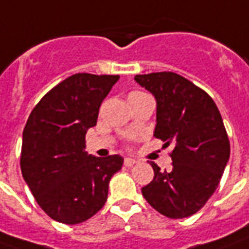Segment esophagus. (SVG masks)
Masks as SVG:
<instances>
[{
    "label": "esophagus",
    "instance_id": "1",
    "mask_svg": "<svg viewBox=\"0 0 249 249\" xmlns=\"http://www.w3.org/2000/svg\"><path fill=\"white\" fill-rule=\"evenodd\" d=\"M134 164H137V160H135V159H131V158H126V159H124V166L126 167H132Z\"/></svg>",
    "mask_w": 249,
    "mask_h": 249
}]
</instances>
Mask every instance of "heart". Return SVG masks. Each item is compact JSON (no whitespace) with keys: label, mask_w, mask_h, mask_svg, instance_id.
I'll use <instances>...</instances> for the list:
<instances>
[{"label":"heart","mask_w":249,"mask_h":249,"mask_svg":"<svg viewBox=\"0 0 249 249\" xmlns=\"http://www.w3.org/2000/svg\"><path fill=\"white\" fill-rule=\"evenodd\" d=\"M138 92H141V91H134V92H131V94H138ZM131 94H130V95H131Z\"/></svg>","instance_id":"heart-1"}]
</instances>
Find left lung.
I'll return each instance as SVG.
<instances>
[{
	"instance_id": "obj_1",
	"label": "left lung",
	"mask_w": 249,
	"mask_h": 249,
	"mask_svg": "<svg viewBox=\"0 0 249 249\" xmlns=\"http://www.w3.org/2000/svg\"><path fill=\"white\" fill-rule=\"evenodd\" d=\"M157 99L154 137L172 144V166L142 188L148 204L171 219L196 213L216 191L230 159V141L220 111L208 94L172 71L135 75Z\"/></svg>"
}]
</instances>
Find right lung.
I'll return each instance as SVG.
<instances>
[{
  "instance_id": "right-lung-1",
  "label": "right lung",
  "mask_w": 249,
  "mask_h": 249,
  "mask_svg": "<svg viewBox=\"0 0 249 249\" xmlns=\"http://www.w3.org/2000/svg\"><path fill=\"white\" fill-rule=\"evenodd\" d=\"M119 75L78 72L58 83L36 105L22 134L21 172L38 206L54 220L79 224L107 200L108 182L123 158H97L85 138Z\"/></svg>"
}]
</instances>
